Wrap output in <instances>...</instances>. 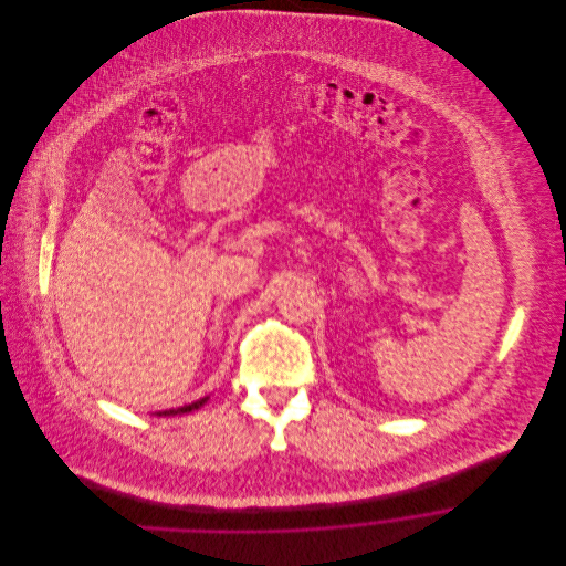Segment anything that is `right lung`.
Instances as JSON below:
<instances>
[{"instance_id": "add662e5", "label": "right lung", "mask_w": 566, "mask_h": 566, "mask_svg": "<svg viewBox=\"0 0 566 566\" xmlns=\"http://www.w3.org/2000/svg\"><path fill=\"white\" fill-rule=\"evenodd\" d=\"M207 399H209V397H205V399H200V401H196V403L182 405V407H176V409L159 411V416H176V413H187V411H193V409H198V407H202V405L207 403Z\"/></svg>"}]
</instances>
